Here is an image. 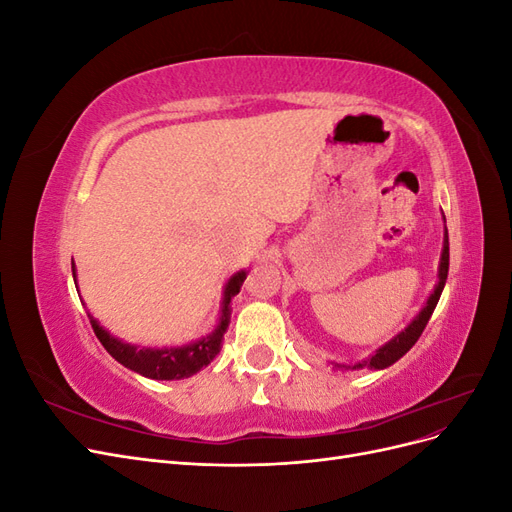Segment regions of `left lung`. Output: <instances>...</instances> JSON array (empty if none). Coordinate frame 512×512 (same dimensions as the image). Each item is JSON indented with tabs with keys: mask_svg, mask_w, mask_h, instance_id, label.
Wrapping results in <instances>:
<instances>
[{
	"mask_svg": "<svg viewBox=\"0 0 512 512\" xmlns=\"http://www.w3.org/2000/svg\"><path fill=\"white\" fill-rule=\"evenodd\" d=\"M446 277H448V230H446V220H444V243H442V254H440V265H438V282H436V286H433V292L427 297L425 305L421 307V312H418L410 320V324L404 331H399L393 339H389V342L382 344L374 354H369L367 359H363L359 363H352V365L335 363V361H329V363L337 369H386V367H391L393 363H397L401 356H404L416 344V339L421 337V333L425 331L427 322L433 314V309H436V305L440 301V294L444 290Z\"/></svg>",
	"mask_w": 512,
	"mask_h": 512,
	"instance_id": "left-lung-1",
	"label": "left lung"
}]
</instances>
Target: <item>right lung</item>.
I'll return each instance as SVG.
<instances>
[{
	"instance_id": "1",
	"label": "right lung",
	"mask_w": 512,
	"mask_h": 512,
	"mask_svg": "<svg viewBox=\"0 0 512 512\" xmlns=\"http://www.w3.org/2000/svg\"><path fill=\"white\" fill-rule=\"evenodd\" d=\"M72 277L76 284V269H74V260H72ZM247 277V271L241 269L237 273L230 275V280L224 286L222 292V307H220V320L215 324V329L196 339V342L183 344V346H164V348H151V346H136L128 344L123 339L115 337L108 333L102 324L91 316V329H94L96 337L100 339V344L104 350L113 356L117 363L123 367H128L136 374H141L151 380H181V378H190L198 374L200 369L207 367L215 356L222 350L224 342V333L230 324V301L235 294H239L243 282ZM79 290V288H76Z\"/></svg>"
}]
</instances>
